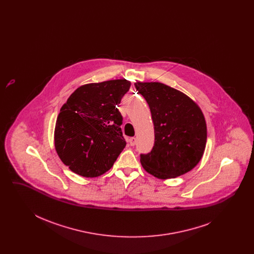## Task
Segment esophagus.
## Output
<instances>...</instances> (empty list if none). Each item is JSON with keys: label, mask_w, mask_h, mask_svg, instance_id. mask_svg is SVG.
Returning a JSON list of instances; mask_svg holds the SVG:
<instances>
[{"label": "esophagus", "mask_w": 254, "mask_h": 254, "mask_svg": "<svg viewBox=\"0 0 254 254\" xmlns=\"http://www.w3.org/2000/svg\"><path fill=\"white\" fill-rule=\"evenodd\" d=\"M128 143H129V145H135V144H136V138H134V137L130 138V139H129V141H128Z\"/></svg>", "instance_id": "esophagus-1"}]
</instances>
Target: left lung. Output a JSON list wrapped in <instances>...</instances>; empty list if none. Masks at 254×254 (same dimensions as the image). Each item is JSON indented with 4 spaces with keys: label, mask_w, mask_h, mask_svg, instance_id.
I'll use <instances>...</instances> for the list:
<instances>
[{
    "label": "left lung",
    "mask_w": 254,
    "mask_h": 254,
    "mask_svg": "<svg viewBox=\"0 0 254 254\" xmlns=\"http://www.w3.org/2000/svg\"><path fill=\"white\" fill-rule=\"evenodd\" d=\"M147 102L154 125L152 150L141 154L145 171L170 179L190 171L200 162L206 143V124L198 105L169 85L151 82L134 84Z\"/></svg>",
    "instance_id": "obj_1"
}]
</instances>
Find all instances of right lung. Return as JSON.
<instances>
[{
  "mask_svg": "<svg viewBox=\"0 0 254 254\" xmlns=\"http://www.w3.org/2000/svg\"><path fill=\"white\" fill-rule=\"evenodd\" d=\"M126 79L81 85L61 108L54 142L62 162L84 177L111 169L127 145L117 106L128 91Z\"/></svg>",
  "mask_w": 254,
  "mask_h": 254,
  "instance_id": "add662e5",
  "label": "right lung"
}]
</instances>
